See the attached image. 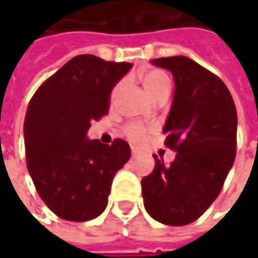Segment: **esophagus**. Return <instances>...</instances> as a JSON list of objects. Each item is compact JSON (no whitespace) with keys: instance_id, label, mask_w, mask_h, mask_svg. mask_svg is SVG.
<instances>
[{"instance_id":"obj_1","label":"esophagus","mask_w":258,"mask_h":258,"mask_svg":"<svg viewBox=\"0 0 258 258\" xmlns=\"http://www.w3.org/2000/svg\"><path fill=\"white\" fill-rule=\"evenodd\" d=\"M136 154H138V149H136V148H134V146H132V155H134V156H135V155H136Z\"/></svg>"}]
</instances>
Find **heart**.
Masks as SVG:
<instances>
[{
  "label": "heart",
  "mask_w": 258,
  "mask_h": 258,
  "mask_svg": "<svg viewBox=\"0 0 258 258\" xmlns=\"http://www.w3.org/2000/svg\"><path fill=\"white\" fill-rule=\"evenodd\" d=\"M142 83H144L146 92L156 97L159 93H162L165 90H171V77L166 75L165 72L159 70V69H154L146 72L142 77ZM122 89V82H119L114 86L112 90V97H116V94L119 93V90ZM145 134H146V127L141 123H129L123 127V135L131 141V142H141L144 139Z\"/></svg>",
  "instance_id": "1"
}]
</instances>
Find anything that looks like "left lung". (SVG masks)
<instances>
[{
	"label": "left lung",
	"mask_w": 258,
	"mask_h": 258,
	"mask_svg": "<svg viewBox=\"0 0 258 258\" xmlns=\"http://www.w3.org/2000/svg\"><path fill=\"white\" fill-rule=\"evenodd\" d=\"M155 66L173 75L175 93L164 132L176 152L142 179L148 214L166 225H186L203 215L223 189L235 159L237 110L224 82L183 55L161 57Z\"/></svg>",
	"instance_id": "1"
}]
</instances>
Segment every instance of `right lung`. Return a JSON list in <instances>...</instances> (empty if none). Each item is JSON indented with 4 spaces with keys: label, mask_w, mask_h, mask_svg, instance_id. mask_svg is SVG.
Returning <instances> with one entry per match:
<instances>
[{
    "label": "right lung",
    "mask_w": 258,
    "mask_h": 258,
    "mask_svg": "<svg viewBox=\"0 0 258 258\" xmlns=\"http://www.w3.org/2000/svg\"><path fill=\"white\" fill-rule=\"evenodd\" d=\"M131 63L80 54L50 76L31 97L24 120L27 168L40 198L69 221L99 217L116 172L131 158L123 139L89 141L93 120L109 112L110 92Z\"/></svg>",
    "instance_id": "obj_1"
}]
</instances>
